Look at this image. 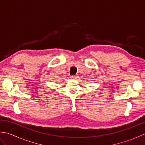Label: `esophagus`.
Masks as SVG:
<instances>
[{"label":"esophagus","mask_w":145,"mask_h":145,"mask_svg":"<svg viewBox=\"0 0 145 145\" xmlns=\"http://www.w3.org/2000/svg\"><path fill=\"white\" fill-rule=\"evenodd\" d=\"M76 77H77V76H76V75H72V76H70V78L75 79V78H76Z\"/></svg>","instance_id":"obj_1"}]
</instances>
